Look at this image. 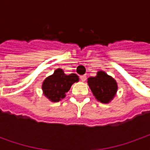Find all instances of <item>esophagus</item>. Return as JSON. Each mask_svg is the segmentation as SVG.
<instances>
[{"instance_id":"obj_1","label":"esophagus","mask_w":150,"mask_h":150,"mask_svg":"<svg viewBox=\"0 0 150 150\" xmlns=\"http://www.w3.org/2000/svg\"><path fill=\"white\" fill-rule=\"evenodd\" d=\"M80 79H81V81H83V82H84V81H86V79H87V76H86V75H81V76H80Z\"/></svg>"}]
</instances>
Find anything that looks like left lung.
Wrapping results in <instances>:
<instances>
[{
	"label": "left lung",
	"instance_id": "8db88e82",
	"mask_svg": "<svg viewBox=\"0 0 150 150\" xmlns=\"http://www.w3.org/2000/svg\"><path fill=\"white\" fill-rule=\"evenodd\" d=\"M88 83L96 99L104 104L112 100L118 88L116 80L102 71H98L96 76L88 78Z\"/></svg>",
	"mask_w": 150,
	"mask_h": 150
}]
</instances>
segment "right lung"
Instances as JSON below:
<instances>
[{
  "label": "right lung",
  "instance_id": "right-lung-1",
  "mask_svg": "<svg viewBox=\"0 0 150 150\" xmlns=\"http://www.w3.org/2000/svg\"><path fill=\"white\" fill-rule=\"evenodd\" d=\"M75 82H79L78 75L75 74L67 75L62 69L58 68L53 75L43 81L42 86L43 94L50 101L59 102L65 98L66 93Z\"/></svg>",
  "mask_w": 150,
  "mask_h": 150
}]
</instances>
